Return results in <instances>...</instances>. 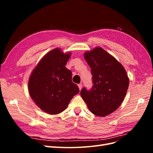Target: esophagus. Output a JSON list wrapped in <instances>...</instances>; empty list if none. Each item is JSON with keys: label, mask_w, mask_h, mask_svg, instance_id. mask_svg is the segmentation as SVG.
<instances>
[{"label": "esophagus", "mask_w": 153, "mask_h": 153, "mask_svg": "<svg viewBox=\"0 0 153 153\" xmlns=\"http://www.w3.org/2000/svg\"><path fill=\"white\" fill-rule=\"evenodd\" d=\"M78 88H79V89L81 90L82 88V84H80L78 85Z\"/></svg>", "instance_id": "34e87169"}]
</instances>
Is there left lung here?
I'll list each match as a JSON object with an SVG mask.
<instances>
[{"label": "left lung", "instance_id": "left-lung-1", "mask_svg": "<svg viewBox=\"0 0 153 153\" xmlns=\"http://www.w3.org/2000/svg\"><path fill=\"white\" fill-rule=\"evenodd\" d=\"M91 68L92 87L81 90L80 94L91 112L105 117L121 105L129 86V78L122 64L100 47L84 53Z\"/></svg>", "mask_w": 153, "mask_h": 153}]
</instances>
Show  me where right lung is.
<instances>
[{
  "instance_id": "right-lung-1",
  "label": "right lung",
  "mask_w": 153,
  "mask_h": 153,
  "mask_svg": "<svg viewBox=\"0 0 153 153\" xmlns=\"http://www.w3.org/2000/svg\"><path fill=\"white\" fill-rule=\"evenodd\" d=\"M71 53H64L57 48L41 59L30 76L29 94L36 105L45 112L58 114L65 110L79 92L72 82V73L65 66Z\"/></svg>"
}]
</instances>
